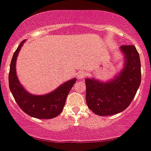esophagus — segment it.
<instances>
[{
    "label": "esophagus",
    "instance_id": "34e87169",
    "mask_svg": "<svg viewBox=\"0 0 151 151\" xmlns=\"http://www.w3.org/2000/svg\"><path fill=\"white\" fill-rule=\"evenodd\" d=\"M86 72L83 71V70H81L77 73V78L79 80L83 79L85 77H86Z\"/></svg>",
    "mask_w": 151,
    "mask_h": 151
}]
</instances>
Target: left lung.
I'll return each instance as SVG.
<instances>
[{"label": "left lung", "instance_id": "left-lung-1", "mask_svg": "<svg viewBox=\"0 0 151 151\" xmlns=\"http://www.w3.org/2000/svg\"><path fill=\"white\" fill-rule=\"evenodd\" d=\"M123 68L115 77L103 81L86 78V101L92 112L107 116L124 111L131 104L141 84V61L134 45H123Z\"/></svg>", "mask_w": 151, "mask_h": 151}]
</instances>
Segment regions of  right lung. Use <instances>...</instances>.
<instances>
[{
    "mask_svg": "<svg viewBox=\"0 0 151 151\" xmlns=\"http://www.w3.org/2000/svg\"><path fill=\"white\" fill-rule=\"evenodd\" d=\"M26 40L19 44L11 60L9 73L10 90L19 108L25 113L36 119H53L62 112L67 96L77 79L69 80L45 95H34L29 93L19 81L16 71L17 58Z\"/></svg>",
    "mask_w": 151,
    "mask_h": 151,
    "instance_id": "right-lung-1",
    "label": "right lung"
}]
</instances>
